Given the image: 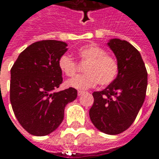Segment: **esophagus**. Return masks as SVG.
Instances as JSON below:
<instances>
[{
    "mask_svg": "<svg viewBox=\"0 0 159 159\" xmlns=\"http://www.w3.org/2000/svg\"><path fill=\"white\" fill-rule=\"evenodd\" d=\"M85 93V91H82V90H78V91H77V94H78V95H82V94H83V93Z\"/></svg>",
    "mask_w": 159,
    "mask_h": 159,
    "instance_id": "obj_1",
    "label": "esophagus"
}]
</instances>
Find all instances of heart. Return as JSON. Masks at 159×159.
Returning a JSON list of instances; mask_svg holds the SVG:
<instances>
[{
  "label": "heart",
  "instance_id": "heart-1",
  "mask_svg": "<svg viewBox=\"0 0 159 159\" xmlns=\"http://www.w3.org/2000/svg\"><path fill=\"white\" fill-rule=\"evenodd\" d=\"M76 52L81 60L88 62L84 68L85 74L68 80L67 86L84 90L93 88L98 83L100 86H107L116 79L118 73L117 62L103 48L94 44H88L77 49ZM58 65L67 76H74L77 70L76 62L68 54L60 56Z\"/></svg>",
  "mask_w": 159,
  "mask_h": 159
}]
</instances>
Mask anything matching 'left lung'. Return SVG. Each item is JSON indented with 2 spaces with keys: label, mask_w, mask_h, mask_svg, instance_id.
<instances>
[{
  "label": "left lung",
  "mask_w": 159,
  "mask_h": 159,
  "mask_svg": "<svg viewBox=\"0 0 159 159\" xmlns=\"http://www.w3.org/2000/svg\"><path fill=\"white\" fill-rule=\"evenodd\" d=\"M107 45L117 58L118 73L105 89L93 93L89 117L100 131L118 134L131 126L143 105L147 71L140 52L129 42L116 38Z\"/></svg>",
  "instance_id": "left-lung-1"
}]
</instances>
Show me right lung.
I'll list each match as a JSON object with an SVG mask.
<instances>
[{"mask_svg": "<svg viewBox=\"0 0 159 159\" xmlns=\"http://www.w3.org/2000/svg\"><path fill=\"white\" fill-rule=\"evenodd\" d=\"M66 42L43 40L27 47L11 69L10 101L15 117L33 135L52 133L64 119L65 107L76 100L73 88L54 92L62 83L59 59L67 51Z\"/></svg>", "mask_w": 159, "mask_h": 159, "instance_id": "1", "label": "right lung"}]
</instances>
